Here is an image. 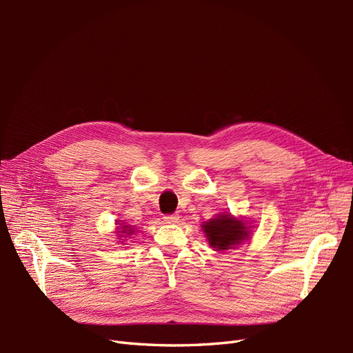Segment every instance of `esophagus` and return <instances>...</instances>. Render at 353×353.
<instances>
[{
    "label": "esophagus",
    "mask_w": 353,
    "mask_h": 353,
    "mask_svg": "<svg viewBox=\"0 0 353 353\" xmlns=\"http://www.w3.org/2000/svg\"><path fill=\"white\" fill-rule=\"evenodd\" d=\"M163 221L166 222V223H176V222H179V216L178 215H166V216H163Z\"/></svg>",
    "instance_id": "1"
}]
</instances>
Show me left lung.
<instances>
[{
    "label": "left lung",
    "mask_w": 353,
    "mask_h": 353,
    "mask_svg": "<svg viewBox=\"0 0 353 353\" xmlns=\"http://www.w3.org/2000/svg\"><path fill=\"white\" fill-rule=\"evenodd\" d=\"M201 230L210 248L216 252L234 249L250 236V227L245 225L243 219L234 218L230 213H221L216 218L203 222Z\"/></svg>",
    "instance_id": "8db88e82"
}]
</instances>
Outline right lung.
<instances>
[{"label": "right lung", "mask_w": 353, "mask_h": 353, "mask_svg": "<svg viewBox=\"0 0 353 353\" xmlns=\"http://www.w3.org/2000/svg\"><path fill=\"white\" fill-rule=\"evenodd\" d=\"M119 225H121V228H117L119 231H116L117 234H119V237H130V236H132V234H135V228L132 225H123V223H119Z\"/></svg>", "instance_id": "add662e5"}]
</instances>
